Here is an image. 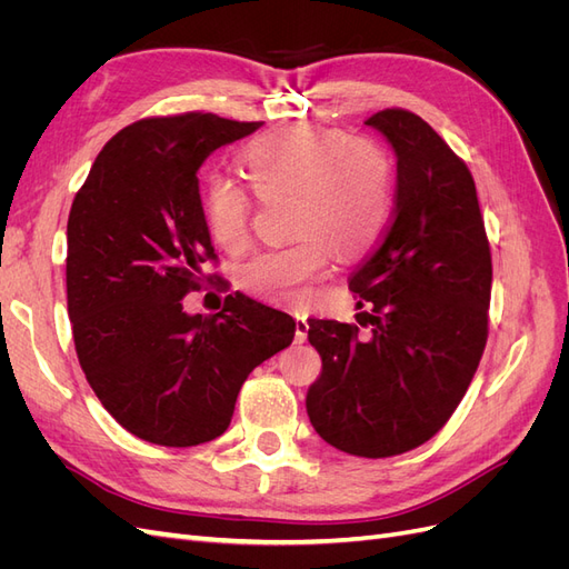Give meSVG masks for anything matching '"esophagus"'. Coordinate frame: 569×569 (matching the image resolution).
Segmentation results:
<instances>
[{
  "label": "esophagus",
  "instance_id": "1",
  "mask_svg": "<svg viewBox=\"0 0 569 569\" xmlns=\"http://www.w3.org/2000/svg\"><path fill=\"white\" fill-rule=\"evenodd\" d=\"M295 322H297L295 341H297V343H303V341H306V337H308V318H306V316H301V313H297V316H295Z\"/></svg>",
  "mask_w": 569,
  "mask_h": 569
}]
</instances>
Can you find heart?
I'll list each match as a JSON object with an SVG mask.
<instances>
[{
  "mask_svg": "<svg viewBox=\"0 0 569 569\" xmlns=\"http://www.w3.org/2000/svg\"><path fill=\"white\" fill-rule=\"evenodd\" d=\"M242 163L261 199L291 197L289 244L266 249L239 272L242 287L280 303H303L339 256L363 253L391 211L393 166L382 144L337 128H274L244 149ZM253 201L244 187L216 176L206 184L203 218L216 242L239 251L251 239Z\"/></svg>",
  "mask_w": 569,
  "mask_h": 569,
  "instance_id": "1",
  "label": "heart"
}]
</instances>
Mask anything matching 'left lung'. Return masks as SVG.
<instances>
[{
    "mask_svg": "<svg viewBox=\"0 0 569 569\" xmlns=\"http://www.w3.org/2000/svg\"><path fill=\"white\" fill-rule=\"evenodd\" d=\"M396 151V206L349 278L353 322L308 320L322 358L306 408L316 432L360 458L418 449L449 422L489 337L491 249L470 168L420 116L366 120Z\"/></svg>",
    "mask_w": 569,
    "mask_h": 569,
    "instance_id": "left-lung-1",
    "label": "left lung"
}]
</instances>
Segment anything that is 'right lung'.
Masks as SVG:
<instances>
[{
	"label": "right lung",
	"mask_w": 569,
	"mask_h": 569,
	"mask_svg": "<svg viewBox=\"0 0 569 569\" xmlns=\"http://www.w3.org/2000/svg\"><path fill=\"white\" fill-rule=\"evenodd\" d=\"M261 123L216 113L151 116L99 151L68 213L66 295L80 368L118 425L149 443L226 432L249 372L287 349L297 322L244 295L213 316L182 299L218 274L199 168Z\"/></svg>",
	"instance_id": "add662e5"
}]
</instances>
